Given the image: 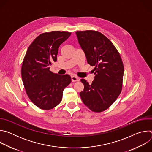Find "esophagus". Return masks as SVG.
Here are the masks:
<instances>
[{"instance_id":"obj_1","label":"esophagus","mask_w":152,"mask_h":152,"mask_svg":"<svg viewBox=\"0 0 152 152\" xmlns=\"http://www.w3.org/2000/svg\"><path fill=\"white\" fill-rule=\"evenodd\" d=\"M71 78H72V82H78L80 80V79L76 76H72Z\"/></svg>"}]
</instances>
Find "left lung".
Listing matches in <instances>:
<instances>
[{"instance_id":"obj_1","label":"left lung","mask_w":152,"mask_h":152,"mask_svg":"<svg viewBox=\"0 0 152 152\" xmlns=\"http://www.w3.org/2000/svg\"><path fill=\"white\" fill-rule=\"evenodd\" d=\"M79 44L87 62L95 66V76L90 85L84 79L80 97L94 112L107 110L121 93L124 67L120 55L112 42L102 33L94 31L76 32Z\"/></svg>"}]
</instances>
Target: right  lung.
Here are the masks:
<instances>
[{"mask_svg": "<svg viewBox=\"0 0 152 152\" xmlns=\"http://www.w3.org/2000/svg\"><path fill=\"white\" fill-rule=\"evenodd\" d=\"M71 32L53 31L38 36L28 48L21 67V77L30 100L42 110H50L62 100L64 89L71 82L69 75L50 71L57 61L60 45Z\"/></svg>", "mask_w": 152, "mask_h": 152, "instance_id": "add662e5", "label": "right lung"}]
</instances>
